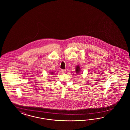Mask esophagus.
Wrapping results in <instances>:
<instances>
[{
    "instance_id": "34e87169",
    "label": "esophagus",
    "mask_w": 130,
    "mask_h": 130,
    "mask_svg": "<svg viewBox=\"0 0 130 130\" xmlns=\"http://www.w3.org/2000/svg\"><path fill=\"white\" fill-rule=\"evenodd\" d=\"M61 71L62 72V73H66V71L65 70H62Z\"/></svg>"
}]
</instances>
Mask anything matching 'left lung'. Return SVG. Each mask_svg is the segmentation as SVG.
Segmentation results:
<instances>
[{"label":"left lung","instance_id":"8db88e82","mask_svg":"<svg viewBox=\"0 0 130 130\" xmlns=\"http://www.w3.org/2000/svg\"><path fill=\"white\" fill-rule=\"evenodd\" d=\"M80 67L79 65H77L76 67V72L78 74V73H79V72H80Z\"/></svg>","mask_w":130,"mask_h":130}]
</instances>
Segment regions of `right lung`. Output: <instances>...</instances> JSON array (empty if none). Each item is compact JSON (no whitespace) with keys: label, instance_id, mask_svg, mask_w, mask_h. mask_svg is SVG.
<instances>
[{"label":"right lung","instance_id":"1","mask_svg":"<svg viewBox=\"0 0 130 130\" xmlns=\"http://www.w3.org/2000/svg\"><path fill=\"white\" fill-rule=\"evenodd\" d=\"M51 74H53V72H51Z\"/></svg>","mask_w":130,"mask_h":130}]
</instances>
